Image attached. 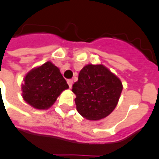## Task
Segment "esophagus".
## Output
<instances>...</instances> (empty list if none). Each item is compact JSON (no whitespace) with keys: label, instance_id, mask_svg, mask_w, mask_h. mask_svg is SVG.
Returning a JSON list of instances; mask_svg holds the SVG:
<instances>
[{"label":"esophagus","instance_id":"1","mask_svg":"<svg viewBox=\"0 0 159 159\" xmlns=\"http://www.w3.org/2000/svg\"><path fill=\"white\" fill-rule=\"evenodd\" d=\"M67 83H68V85H69L70 88H71V86H72L73 84V81L71 79H68L67 80Z\"/></svg>","mask_w":159,"mask_h":159}]
</instances>
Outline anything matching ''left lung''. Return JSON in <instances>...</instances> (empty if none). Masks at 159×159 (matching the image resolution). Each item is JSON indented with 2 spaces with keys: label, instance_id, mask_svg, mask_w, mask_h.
Segmentation results:
<instances>
[{
  "label": "left lung",
  "instance_id": "obj_1",
  "mask_svg": "<svg viewBox=\"0 0 159 159\" xmlns=\"http://www.w3.org/2000/svg\"><path fill=\"white\" fill-rule=\"evenodd\" d=\"M122 90L119 78L102 65L84 66L72 86L76 110L89 120H100L111 113Z\"/></svg>",
  "mask_w": 159,
  "mask_h": 159
}]
</instances>
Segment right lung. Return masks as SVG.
Wrapping results in <instances>:
<instances>
[{"mask_svg":"<svg viewBox=\"0 0 159 159\" xmlns=\"http://www.w3.org/2000/svg\"><path fill=\"white\" fill-rule=\"evenodd\" d=\"M24 81V100L39 110L49 108L61 92L69 88L59 68L49 61L31 70Z\"/></svg>","mask_w":159,"mask_h":159,"instance_id":"obj_1","label":"right lung"}]
</instances>
